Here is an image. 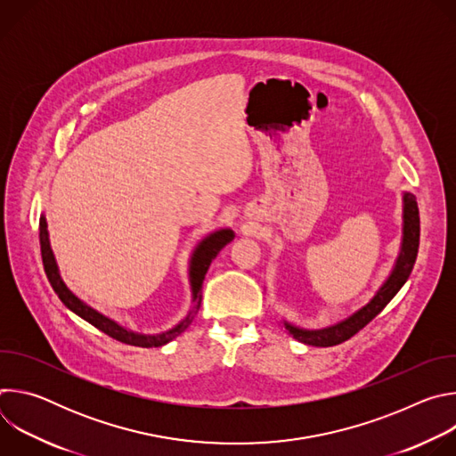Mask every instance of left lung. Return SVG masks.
I'll use <instances>...</instances> for the list:
<instances>
[{
    "label": "left lung",
    "mask_w": 456,
    "mask_h": 456,
    "mask_svg": "<svg viewBox=\"0 0 456 456\" xmlns=\"http://www.w3.org/2000/svg\"><path fill=\"white\" fill-rule=\"evenodd\" d=\"M404 209H403V243H401V252L397 256L395 267L392 274L387 276V280L382 283V287L377 290V294L370 299L368 305H364L361 310L346 317L345 321L334 324V327L329 329H321V330H305L299 327H294V324L283 321L285 329L289 334L297 339L299 343L310 345V346H336L352 336H355L361 329H364L366 324L382 312V308L394 299V296L403 289V285L408 281L417 252H419V238H420V218H419V206L417 199L411 192H404Z\"/></svg>",
    "instance_id": "obj_1"
}]
</instances>
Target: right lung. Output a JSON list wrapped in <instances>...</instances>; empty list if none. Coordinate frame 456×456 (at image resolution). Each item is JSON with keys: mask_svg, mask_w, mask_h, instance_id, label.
Wrapping results in <instances>:
<instances>
[{"mask_svg": "<svg viewBox=\"0 0 456 456\" xmlns=\"http://www.w3.org/2000/svg\"><path fill=\"white\" fill-rule=\"evenodd\" d=\"M234 238V232L231 229H220L211 232L209 236H206L197 248H194L191 262H189V283H191V292H192V306L189 308L187 315L176 324L175 329L162 332V334H155V336H146V334H137L134 330H127L124 327H120L118 322H115L113 319L99 314L97 310H94L92 306H88L86 303H83L67 285H64L55 257L50 247V240H48V229H46V218L41 215L39 218V243H41V257H43V265H45V273L46 278L53 289V292L59 296V299L62 301V305L70 308L74 314H77L79 317H83L85 321H88L90 324H94L95 329H99L101 332H104L106 336L132 345V346H142V348H151V346H162L169 341H173L175 338H178L189 324L192 322L194 315H197L200 303H202V283L206 280L208 269L211 265L213 259L216 257V254L227 245L231 243Z\"/></svg>", "mask_w": 456, "mask_h": 456, "instance_id": "obj_1", "label": "right lung"}]
</instances>
